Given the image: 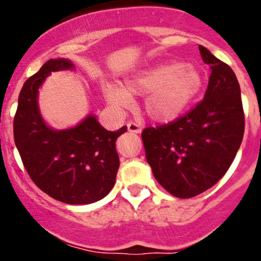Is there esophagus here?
<instances>
[{"label":"esophagus","instance_id":"esophagus-1","mask_svg":"<svg viewBox=\"0 0 261 261\" xmlns=\"http://www.w3.org/2000/svg\"><path fill=\"white\" fill-rule=\"evenodd\" d=\"M127 130L130 131V133L139 134L141 133V126L138 125L136 122H134V121H130V122H127Z\"/></svg>","mask_w":261,"mask_h":261}]
</instances>
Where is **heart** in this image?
Wrapping results in <instances>:
<instances>
[{
  "mask_svg": "<svg viewBox=\"0 0 261 261\" xmlns=\"http://www.w3.org/2000/svg\"><path fill=\"white\" fill-rule=\"evenodd\" d=\"M202 84L201 73L194 65L172 60L138 72L126 81L125 89L106 84L103 93L107 102L117 109L133 105L131 94L146 96L145 114L156 122H170L179 117L196 98Z\"/></svg>",
  "mask_w": 261,
  "mask_h": 261,
  "instance_id": "b5f03b06",
  "label": "heart"
}]
</instances>
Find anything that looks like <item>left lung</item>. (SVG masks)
I'll return each instance as SVG.
<instances>
[{
	"instance_id": "obj_1",
	"label": "left lung",
	"mask_w": 261,
	"mask_h": 261,
	"mask_svg": "<svg viewBox=\"0 0 261 261\" xmlns=\"http://www.w3.org/2000/svg\"><path fill=\"white\" fill-rule=\"evenodd\" d=\"M211 68L204 98L173 122L144 128L146 160L155 179L178 198L215 186L232 164L244 138L240 84L226 63L199 45Z\"/></svg>"
}]
</instances>
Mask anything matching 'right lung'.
Wrapping results in <instances>:
<instances>
[{"mask_svg":"<svg viewBox=\"0 0 261 261\" xmlns=\"http://www.w3.org/2000/svg\"><path fill=\"white\" fill-rule=\"evenodd\" d=\"M67 59H50L23 84L14 118L15 144L26 172L48 196L68 204H88L115 186L120 159L116 140L127 130L107 131L93 115L68 130L50 128L38 107V92L51 72L73 69Z\"/></svg>","mask_w":261,"mask_h":261,"instance_id":"obj_1","label":"right lung"}]
</instances>
